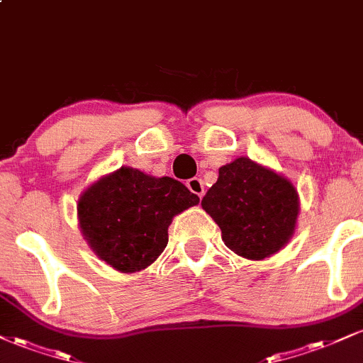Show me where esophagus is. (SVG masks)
I'll return each instance as SVG.
<instances>
[{
  "mask_svg": "<svg viewBox=\"0 0 363 363\" xmlns=\"http://www.w3.org/2000/svg\"><path fill=\"white\" fill-rule=\"evenodd\" d=\"M186 186H187V189H189L191 193H194L196 196H198L199 199L205 196V184H203V181L199 177L189 179V181L186 182Z\"/></svg>",
  "mask_w": 363,
  "mask_h": 363,
  "instance_id": "34e87169",
  "label": "esophagus"
}]
</instances>
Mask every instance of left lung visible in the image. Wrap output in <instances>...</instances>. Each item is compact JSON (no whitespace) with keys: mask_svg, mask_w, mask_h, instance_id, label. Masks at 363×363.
I'll return each instance as SVG.
<instances>
[{"mask_svg":"<svg viewBox=\"0 0 363 363\" xmlns=\"http://www.w3.org/2000/svg\"><path fill=\"white\" fill-rule=\"evenodd\" d=\"M201 206L220 227L228 249L247 259H264L294 234L298 194L283 176L240 157L220 167Z\"/></svg>","mask_w":363,"mask_h":363,"instance_id":"left-lung-1","label":"left lung"}]
</instances>
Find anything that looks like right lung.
Returning <instances> with one entry per match:
<instances>
[{"label": "right lung", "mask_w": 363, "mask_h": 363, "mask_svg": "<svg viewBox=\"0 0 363 363\" xmlns=\"http://www.w3.org/2000/svg\"><path fill=\"white\" fill-rule=\"evenodd\" d=\"M198 203L176 179L121 167L82 194L78 218L95 254L112 268L133 273L160 256L174 216Z\"/></svg>", "instance_id": "add662e5"}]
</instances>
